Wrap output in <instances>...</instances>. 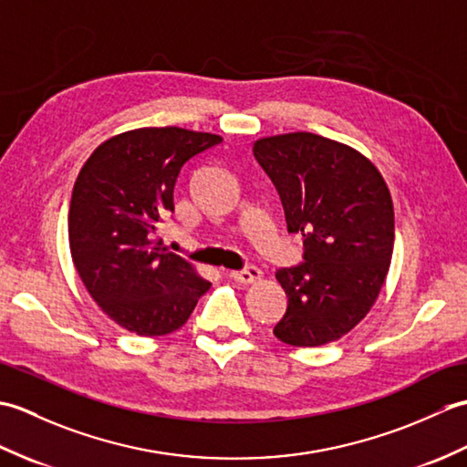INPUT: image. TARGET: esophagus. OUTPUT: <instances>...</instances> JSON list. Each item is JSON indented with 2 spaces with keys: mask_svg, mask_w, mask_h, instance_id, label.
Listing matches in <instances>:
<instances>
[{
  "mask_svg": "<svg viewBox=\"0 0 467 467\" xmlns=\"http://www.w3.org/2000/svg\"><path fill=\"white\" fill-rule=\"evenodd\" d=\"M228 276L241 285H253V283L263 279V271L259 269V266H246V269H243V271H231L228 273Z\"/></svg>",
  "mask_w": 467,
  "mask_h": 467,
  "instance_id": "obj_1",
  "label": "esophagus"
}]
</instances>
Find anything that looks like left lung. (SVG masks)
<instances>
[{
  "mask_svg": "<svg viewBox=\"0 0 467 467\" xmlns=\"http://www.w3.org/2000/svg\"><path fill=\"white\" fill-rule=\"evenodd\" d=\"M253 154L281 196L286 228L305 244V263L275 275L286 313L273 333L293 347L341 339L371 311L389 273V188L369 158L319 134L259 138Z\"/></svg>",
  "mask_w": 467,
  "mask_h": 467,
  "instance_id": "1",
  "label": "left lung"
}]
</instances>
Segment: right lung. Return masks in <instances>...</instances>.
I'll use <instances>...</instances> for the list:
<instances>
[{"label":"right lung","mask_w":467,"mask_h":467,"mask_svg":"<svg viewBox=\"0 0 467 467\" xmlns=\"http://www.w3.org/2000/svg\"><path fill=\"white\" fill-rule=\"evenodd\" d=\"M221 142L218 134L178 126L136 128L104 140L78 174L69 253L86 291L122 329L140 337L181 329L211 289L156 233L174 213L181 168Z\"/></svg>","instance_id":"right-lung-1"}]
</instances>
